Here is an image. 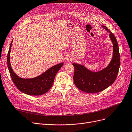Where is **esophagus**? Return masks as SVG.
I'll list each match as a JSON object with an SVG mask.
<instances>
[{"mask_svg": "<svg viewBox=\"0 0 132 132\" xmlns=\"http://www.w3.org/2000/svg\"><path fill=\"white\" fill-rule=\"evenodd\" d=\"M72 61V59L71 58L68 57V59H67V61H68V62H71Z\"/></svg>", "mask_w": 132, "mask_h": 132, "instance_id": "esophagus-1", "label": "esophagus"}]
</instances>
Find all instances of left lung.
<instances>
[{
	"label": "left lung",
	"mask_w": 132,
	"mask_h": 132,
	"mask_svg": "<svg viewBox=\"0 0 132 132\" xmlns=\"http://www.w3.org/2000/svg\"><path fill=\"white\" fill-rule=\"evenodd\" d=\"M102 27L109 33L113 44V58L109 64L98 72H93L82 65L72 64L75 68L74 84L79 89L88 93H97L111 86L115 81L119 69L120 55L116 37L107 27L105 26Z\"/></svg>",
	"instance_id": "8db88e82"
}]
</instances>
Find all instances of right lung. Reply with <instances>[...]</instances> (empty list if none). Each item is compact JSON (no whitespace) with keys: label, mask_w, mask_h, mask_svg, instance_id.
I'll use <instances>...</instances> for the list:
<instances>
[{"label":"right lung","mask_w":132,"mask_h":132,"mask_svg":"<svg viewBox=\"0 0 132 132\" xmlns=\"http://www.w3.org/2000/svg\"><path fill=\"white\" fill-rule=\"evenodd\" d=\"M13 40L11 43L7 54V65L10 75L17 88L22 93L32 96L42 95L47 93L51 88L56 73L63 63H60L50 68L45 72L34 78L24 79L17 76L10 63V53Z\"/></svg>","instance_id":"add662e5"}]
</instances>
